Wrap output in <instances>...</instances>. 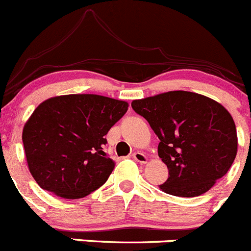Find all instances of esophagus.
Masks as SVG:
<instances>
[{"mask_svg":"<svg viewBox=\"0 0 251 251\" xmlns=\"http://www.w3.org/2000/svg\"><path fill=\"white\" fill-rule=\"evenodd\" d=\"M131 156H133V158L136 161V162H140V163L148 162V157H146L143 152H139V151H136V152H134Z\"/></svg>","mask_w":251,"mask_h":251,"instance_id":"obj_1","label":"esophagus"}]
</instances>
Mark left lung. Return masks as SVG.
<instances>
[{"mask_svg":"<svg viewBox=\"0 0 251 251\" xmlns=\"http://www.w3.org/2000/svg\"><path fill=\"white\" fill-rule=\"evenodd\" d=\"M131 107L160 139L158 156L168 168L163 192L199 197L228 172L237 155V129L221 103L178 90L134 100Z\"/></svg>","mask_w":251,"mask_h":251,"instance_id":"obj_1","label":"left lung"}]
</instances>
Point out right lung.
<instances>
[{"label": "right lung", "instance_id": "obj_1", "mask_svg": "<svg viewBox=\"0 0 251 251\" xmlns=\"http://www.w3.org/2000/svg\"><path fill=\"white\" fill-rule=\"evenodd\" d=\"M126 101L83 94L51 98L23 129L29 171L44 190L79 199L99 189L115 168L105 135L125 116Z\"/></svg>", "mask_w": 251, "mask_h": 251}]
</instances>
